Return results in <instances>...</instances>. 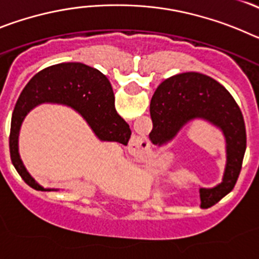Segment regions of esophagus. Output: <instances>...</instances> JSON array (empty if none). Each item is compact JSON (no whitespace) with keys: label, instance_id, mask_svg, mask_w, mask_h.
I'll return each instance as SVG.
<instances>
[{"label":"esophagus","instance_id":"obj_1","mask_svg":"<svg viewBox=\"0 0 259 259\" xmlns=\"http://www.w3.org/2000/svg\"><path fill=\"white\" fill-rule=\"evenodd\" d=\"M134 145H137V148H139V146H141V141H136V143H135Z\"/></svg>","mask_w":259,"mask_h":259}]
</instances>
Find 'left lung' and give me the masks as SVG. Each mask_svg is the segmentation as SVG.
Segmentation results:
<instances>
[{
  "mask_svg": "<svg viewBox=\"0 0 259 259\" xmlns=\"http://www.w3.org/2000/svg\"><path fill=\"white\" fill-rule=\"evenodd\" d=\"M154 140H170L192 119L201 118L221 128L227 144L223 182L212 189H200L207 206L230 193L237 182L246 150L245 122L227 89L206 75L185 72L159 84L150 102Z\"/></svg>",
  "mask_w": 259,
  "mask_h": 259,
  "instance_id": "1",
  "label": "left lung"
}]
</instances>
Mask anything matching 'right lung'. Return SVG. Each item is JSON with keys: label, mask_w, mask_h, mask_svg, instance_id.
I'll return each instance as SVG.
<instances>
[{"label": "right lung", "mask_w": 259, "mask_h": 259, "mask_svg": "<svg viewBox=\"0 0 259 259\" xmlns=\"http://www.w3.org/2000/svg\"><path fill=\"white\" fill-rule=\"evenodd\" d=\"M42 102H57L74 107L100 140L127 145L131 139L130 125L116 113L113 88L102 72L76 62L44 68L29 80L20 93L11 116L9 137L10 157L15 170L29 187L37 191H44V188L32 179L23 166L18 152V136L27 113Z\"/></svg>", "instance_id": "add662e5"}]
</instances>
